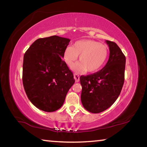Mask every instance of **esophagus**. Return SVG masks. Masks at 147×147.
Returning a JSON list of instances; mask_svg holds the SVG:
<instances>
[{
  "mask_svg": "<svg viewBox=\"0 0 147 147\" xmlns=\"http://www.w3.org/2000/svg\"><path fill=\"white\" fill-rule=\"evenodd\" d=\"M74 80H75L76 82H78L80 81V76L78 75V74L74 73Z\"/></svg>",
  "mask_w": 147,
  "mask_h": 147,
  "instance_id": "34e87169",
  "label": "esophagus"
}]
</instances>
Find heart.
I'll list each match as a JSON object with an SVG mask.
<instances>
[{
	"mask_svg": "<svg viewBox=\"0 0 147 147\" xmlns=\"http://www.w3.org/2000/svg\"><path fill=\"white\" fill-rule=\"evenodd\" d=\"M79 56L80 62L74 69L78 72L98 71L106 63L108 57V49L106 45L98 41L84 39L76 41L73 47L65 49L63 59L69 67L73 66Z\"/></svg>",
	"mask_w": 147,
	"mask_h": 147,
	"instance_id": "obj_1",
	"label": "heart"
}]
</instances>
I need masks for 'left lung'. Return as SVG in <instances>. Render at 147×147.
Masks as SVG:
<instances>
[{
  "instance_id": "left-lung-1",
  "label": "left lung",
  "mask_w": 147,
  "mask_h": 147,
  "mask_svg": "<svg viewBox=\"0 0 147 147\" xmlns=\"http://www.w3.org/2000/svg\"><path fill=\"white\" fill-rule=\"evenodd\" d=\"M106 43L109 49L106 65L95 73L80 78L82 103L86 110L93 113L102 112L115 102L124 81L125 56L115 43L108 40Z\"/></svg>"
}]
</instances>
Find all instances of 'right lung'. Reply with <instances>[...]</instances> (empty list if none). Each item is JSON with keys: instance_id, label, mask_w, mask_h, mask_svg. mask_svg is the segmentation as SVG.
Returning a JSON list of instances; mask_svg holds the SVG:
<instances>
[{"instance_id": "right-lung-1", "label": "right lung", "mask_w": 147, "mask_h": 147, "mask_svg": "<svg viewBox=\"0 0 147 147\" xmlns=\"http://www.w3.org/2000/svg\"><path fill=\"white\" fill-rule=\"evenodd\" d=\"M69 42V39L58 36L39 38L24 55V91L30 101L42 111L53 112L60 108L75 82L61 59Z\"/></svg>"}]
</instances>
